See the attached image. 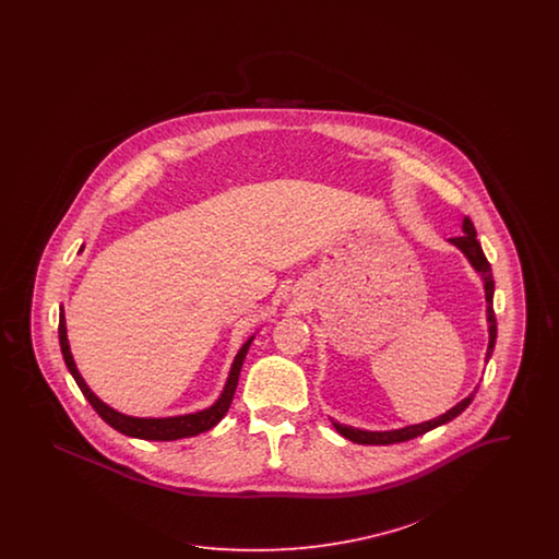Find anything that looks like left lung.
Returning a JSON list of instances; mask_svg holds the SVG:
<instances>
[{"instance_id": "1", "label": "left lung", "mask_w": 559, "mask_h": 559, "mask_svg": "<svg viewBox=\"0 0 559 559\" xmlns=\"http://www.w3.org/2000/svg\"><path fill=\"white\" fill-rule=\"evenodd\" d=\"M463 237H454L451 239L452 245H456L465 255L467 260L472 262V266L478 270L484 278V289H486V301H488V331H490V342H488V352H486V360L492 356V349H495V342H497V319H495V310H492V295H495V281H492V267L488 264L484 251H481V245L476 239V228H474V222L469 217L463 219ZM478 392V390H476ZM476 392H472L465 400H461L456 406H452L451 411H447L444 415H440L438 419H431L426 424H419V426L402 427V429H392V431H365V429H354V427L342 426V424H333L335 429L356 444H374V447H385V444H396V442H406V440H413L417 436H424L426 431H431L438 426H444L452 421L454 417H459L476 396Z\"/></svg>"}]
</instances>
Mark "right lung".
<instances>
[{
  "label": "right lung",
  "instance_id": "add662e5",
  "mask_svg": "<svg viewBox=\"0 0 559 559\" xmlns=\"http://www.w3.org/2000/svg\"><path fill=\"white\" fill-rule=\"evenodd\" d=\"M58 340H60V349H62V358L67 362V369L73 374L75 383L80 385L81 394L85 396V400L94 406V411L107 421L108 426L115 427L117 431L126 433V436H132V438H140V440H159V442H167V440H180V438H190V436H197L201 431H207L212 429L230 408V402L235 399V392H237V383H239L240 367H242V360L247 356V349L251 346L253 337L240 347L235 362H233V369L228 374V381H226V388L222 392L219 400L205 408V411H199V413H192V415H182V417H165V419H140V417H128V415H121L117 411H112L110 406H107L100 399H96L92 394V390L85 385V381L81 379L80 371L75 367V360L71 356V349H69V340H67V324H64V314L60 312V320H58Z\"/></svg>",
  "mask_w": 559,
  "mask_h": 559
}]
</instances>
